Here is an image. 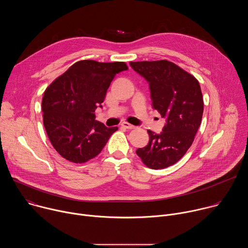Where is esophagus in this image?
<instances>
[{
	"mask_svg": "<svg viewBox=\"0 0 248 248\" xmlns=\"http://www.w3.org/2000/svg\"><path fill=\"white\" fill-rule=\"evenodd\" d=\"M122 126H123V127H124V128H127V129H132V128H134V127H135L134 125H132V124H130L126 123V122H124V123L122 124Z\"/></svg>",
	"mask_w": 248,
	"mask_h": 248,
	"instance_id": "obj_1",
	"label": "esophagus"
}]
</instances>
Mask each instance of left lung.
Masks as SVG:
<instances>
[{"label":"left lung","mask_w":248,"mask_h":248,"mask_svg":"<svg viewBox=\"0 0 248 248\" xmlns=\"http://www.w3.org/2000/svg\"><path fill=\"white\" fill-rule=\"evenodd\" d=\"M130 66L149 83L152 106L166 124L160 134L148 130L149 142L136 154L148 168L160 170L180 161L191 146L203 115L198 80L167 60L130 62Z\"/></svg>","instance_id":"obj_1"}]
</instances>
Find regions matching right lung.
I'll use <instances>...</instances> for the list:
<instances>
[{"label":"right lung","instance_id":"add662e5","mask_svg":"<svg viewBox=\"0 0 248 248\" xmlns=\"http://www.w3.org/2000/svg\"><path fill=\"white\" fill-rule=\"evenodd\" d=\"M128 67L124 62H77L56 78L42 99L43 124L53 147L64 159L85 163L96 157L118 126L95 120L117 74Z\"/></svg>","mask_w":248,"mask_h":248}]
</instances>
